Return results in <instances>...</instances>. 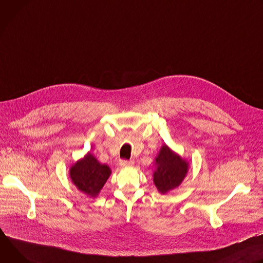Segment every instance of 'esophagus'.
<instances>
[{"label": "esophagus", "instance_id": "34e87169", "mask_svg": "<svg viewBox=\"0 0 263 263\" xmlns=\"http://www.w3.org/2000/svg\"><path fill=\"white\" fill-rule=\"evenodd\" d=\"M119 164H120L121 167H129V166L134 165V162L133 161H125V160H123V161H120Z\"/></svg>", "mask_w": 263, "mask_h": 263}]
</instances>
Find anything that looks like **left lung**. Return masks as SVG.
Segmentation results:
<instances>
[{
  "label": "left lung",
  "mask_w": 263,
  "mask_h": 263,
  "mask_svg": "<svg viewBox=\"0 0 263 263\" xmlns=\"http://www.w3.org/2000/svg\"><path fill=\"white\" fill-rule=\"evenodd\" d=\"M155 166L154 184L162 194L178 188L186 178L189 169V163L166 144L162 145L155 159Z\"/></svg>",
  "instance_id": "left-lung-1"
}]
</instances>
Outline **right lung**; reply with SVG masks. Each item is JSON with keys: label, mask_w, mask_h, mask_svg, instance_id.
<instances>
[{"label": "right lung", "mask_w": 263, "mask_h": 263, "mask_svg": "<svg viewBox=\"0 0 263 263\" xmlns=\"http://www.w3.org/2000/svg\"><path fill=\"white\" fill-rule=\"evenodd\" d=\"M111 173L110 168L101 164L91 153L75 162L69 176L75 187L90 197H96Z\"/></svg>", "instance_id": "add662e5"}]
</instances>
